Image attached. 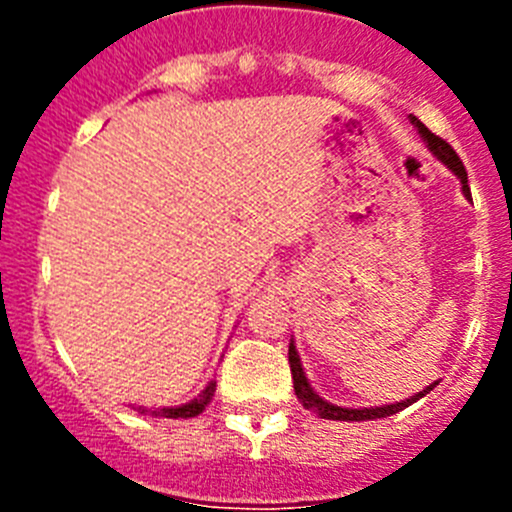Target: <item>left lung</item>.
Returning <instances> with one entry per match:
<instances>
[{
	"label": "left lung",
	"instance_id": "1",
	"mask_svg": "<svg viewBox=\"0 0 512 512\" xmlns=\"http://www.w3.org/2000/svg\"><path fill=\"white\" fill-rule=\"evenodd\" d=\"M410 120H413V125L418 128L420 138L428 143V148H431L433 153H436L438 158H441L443 164L449 166L451 171H454L456 176H459L461 182V192L467 194L469 197V184H467V169H464V164H461V158L456 156L454 148L446 143L443 138H438V135H433L431 130L425 128L423 122L418 120V117L410 115ZM289 369H292V382H295V395L300 397L302 408L305 410H312V413L318 415V418H325V420H377V418H387V415H395L400 413V410H405L408 405H413V402H418L420 397L428 395V392L436 387V382L431 384V387H425L423 392H418V395L408 397V400L402 402H395V405H382V408H341V405H333V402L323 400V397L318 395V392L312 390L310 382H307L305 372H302V364H300V356H297V348H295V341L289 343Z\"/></svg>",
	"mask_w": 512,
	"mask_h": 512
}]
</instances>
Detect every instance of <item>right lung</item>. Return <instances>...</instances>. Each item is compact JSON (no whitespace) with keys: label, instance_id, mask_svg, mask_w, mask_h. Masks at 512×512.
I'll return each instance as SVG.
<instances>
[{"label":"right lung","instance_id":"add662e5","mask_svg":"<svg viewBox=\"0 0 512 512\" xmlns=\"http://www.w3.org/2000/svg\"><path fill=\"white\" fill-rule=\"evenodd\" d=\"M212 395H215V382H210L202 390L200 397H194L192 402L187 405H179V408H161V410H153V415H161V418H194V415H200L202 410L210 405Z\"/></svg>","mask_w":512,"mask_h":512}]
</instances>
